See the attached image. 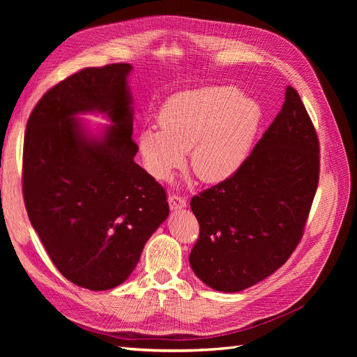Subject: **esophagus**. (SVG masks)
<instances>
[{
	"instance_id": "obj_1",
	"label": "esophagus",
	"mask_w": 357,
	"mask_h": 357,
	"mask_svg": "<svg viewBox=\"0 0 357 357\" xmlns=\"http://www.w3.org/2000/svg\"><path fill=\"white\" fill-rule=\"evenodd\" d=\"M167 202H169V207H171V210H174V211L182 210L186 207V199L179 195H169Z\"/></svg>"
}]
</instances>
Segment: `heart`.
I'll return each mask as SVG.
<instances>
[{
    "label": "heart",
    "mask_w": 357,
    "mask_h": 357,
    "mask_svg": "<svg viewBox=\"0 0 357 357\" xmlns=\"http://www.w3.org/2000/svg\"><path fill=\"white\" fill-rule=\"evenodd\" d=\"M158 127L139 135L146 171L166 181L185 162L204 182L234 175L245 162L260 123L257 102L233 86H205L175 93L159 112Z\"/></svg>",
    "instance_id": "b5f03b06"
}]
</instances>
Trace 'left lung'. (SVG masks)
<instances>
[{"mask_svg": "<svg viewBox=\"0 0 357 357\" xmlns=\"http://www.w3.org/2000/svg\"><path fill=\"white\" fill-rule=\"evenodd\" d=\"M318 139L292 86L238 171L191 199L199 238L190 265L205 285L238 292L282 266L301 240L318 185Z\"/></svg>", "mask_w": 357, "mask_h": 357, "instance_id": "1", "label": "left lung"}]
</instances>
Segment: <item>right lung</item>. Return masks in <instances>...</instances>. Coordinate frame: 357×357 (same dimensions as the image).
<instances>
[{
    "instance_id": "obj_1",
    "label": "right lung",
    "mask_w": 357,
    "mask_h": 357,
    "mask_svg": "<svg viewBox=\"0 0 357 357\" xmlns=\"http://www.w3.org/2000/svg\"><path fill=\"white\" fill-rule=\"evenodd\" d=\"M133 66L86 68L49 89L27 121L23 194L54 266L91 291L119 287L169 215L162 186L135 162ZM101 114L93 132L80 120Z\"/></svg>"
}]
</instances>
